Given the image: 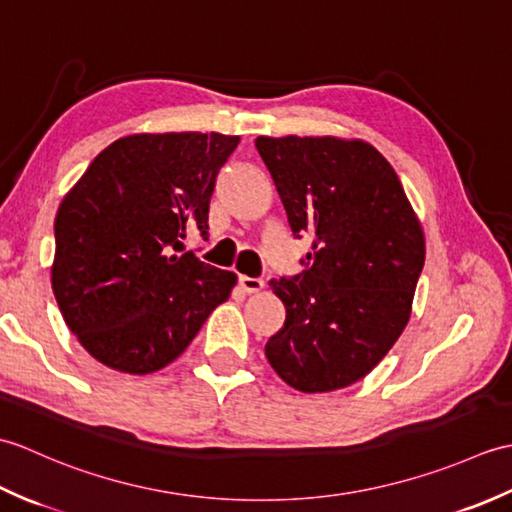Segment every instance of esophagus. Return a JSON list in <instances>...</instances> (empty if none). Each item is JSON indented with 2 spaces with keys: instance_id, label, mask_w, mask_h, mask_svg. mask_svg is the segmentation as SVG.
<instances>
[{
  "instance_id": "1",
  "label": "esophagus",
  "mask_w": 512,
  "mask_h": 512,
  "mask_svg": "<svg viewBox=\"0 0 512 512\" xmlns=\"http://www.w3.org/2000/svg\"><path fill=\"white\" fill-rule=\"evenodd\" d=\"M239 286L244 288V292H248V295H255V292L264 290V279L259 277H239Z\"/></svg>"
}]
</instances>
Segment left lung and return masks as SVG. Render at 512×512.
Masks as SVG:
<instances>
[{
  "instance_id": "8db88e82",
  "label": "left lung",
  "mask_w": 512,
  "mask_h": 512,
  "mask_svg": "<svg viewBox=\"0 0 512 512\" xmlns=\"http://www.w3.org/2000/svg\"><path fill=\"white\" fill-rule=\"evenodd\" d=\"M306 270L270 279L286 321L266 343L279 378L303 394L365 378L411 317L424 233L394 167L358 138L259 136Z\"/></svg>"
}]
</instances>
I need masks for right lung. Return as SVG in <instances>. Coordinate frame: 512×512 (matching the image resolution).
Segmentation results:
<instances>
[{
  "label": "right lung",
  "mask_w": 512,
  "mask_h": 512,
  "mask_svg": "<svg viewBox=\"0 0 512 512\" xmlns=\"http://www.w3.org/2000/svg\"><path fill=\"white\" fill-rule=\"evenodd\" d=\"M239 136L167 132L118 138L65 193L54 220L52 292L90 356L154 374L187 350L237 275L182 253L209 231L215 176Z\"/></svg>",
  "instance_id": "1"
}]
</instances>
